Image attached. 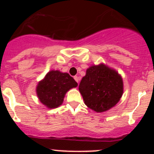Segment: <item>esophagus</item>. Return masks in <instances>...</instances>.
Masks as SVG:
<instances>
[{
    "instance_id": "obj_1",
    "label": "esophagus",
    "mask_w": 154,
    "mask_h": 154,
    "mask_svg": "<svg viewBox=\"0 0 154 154\" xmlns=\"http://www.w3.org/2000/svg\"><path fill=\"white\" fill-rule=\"evenodd\" d=\"M74 80H75L76 81H77V83H78V82H79V78H78V77H77V76H74Z\"/></svg>"
}]
</instances>
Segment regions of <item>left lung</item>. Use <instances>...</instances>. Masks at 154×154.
<instances>
[{
    "label": "left lung",
    "instance_id": "1",
    "mask_svg": "<svg viewBox=\"0 0 154 154\" xmlns=\"http://www.w3.org/2000/svg\"><path fill=\"white\" fill-rule=\"evenodd\" d=\"M85 104L97 112H103L116 106L124 91L122 77L106 65L91 66L79 85Z\"/></svg>",
    "mask_w": 154,
    "mask_h": 154
}]
</instances>
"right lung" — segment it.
<instances>
[{
  "instance_id": "obj_1",
  "label": "right lung",
  "mask_w": 154,
  "mask_h": 154,
  "mask_svg": "<svg viewBox=\"0 0 154 154\" xmlns=\"http://www.w3.org/2000/svg\"><path fill=\"white\" fill-rule=\"evenodd\" d=\"M77 86V83L68 73L52 70L38 82L36 94L42 104L49 109H54L62 105L68 90Z\"/></svg>"
}]
</instances>
